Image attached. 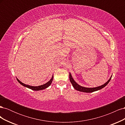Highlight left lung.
Instances as JSON below:
<instances>
[{"label":"left lung","instance_id":"left-lung-1","mask_svg":"<svg viewBox=\"0 0 125 125\" xmlns=\"http://www.w3.org/2000/svg\"><path fill=\"white\" fill-rule=\"evenodd\" d=\"M112 75L111 77V78H109V80L104 83V84L102 85L101 86L95 87V88H85V87L82 86L80 85H79L77 82H75V81L73 80V79L72 77V75L70 73H69V79L72 85H73V88L77 91H79L80 92H86V93H91V92H93L94 91H98L99 90L102 89V88H103L104 87H105L106 85L110 81L111 79L112 78Z\"/></svg>","mask_w":125,"mask_h":125}]
</instances>
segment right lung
I'll use <instances>...</instances> for the list:
<instances>
[{
	"label": "right lung",
	"instance_id": "right-lung-1",
	"mask_svg": "<svg viewBox=\"0 0 125 125\" xmlns=\"http://www.w3.org/2000/svg\"><path fill=\"white\" fill-rule=\"evenodd\" d=\"M53 77L54 75H52V78L51 79V80L49 81L48 82H47L46 83H45L44 84H43V85H39V86H31V85H27V84H25L24 83H22V82H21L17 78V81L20 83L23 86H25V87H26V88H29L30 89H31L32 90H34V91H39V90H44L45 89H46L47 88H48V87L50 86L52 82V80H53Z\"/></svg>",
	"mask_w": 125,
	"mask_h": 125
}]
</instances>
